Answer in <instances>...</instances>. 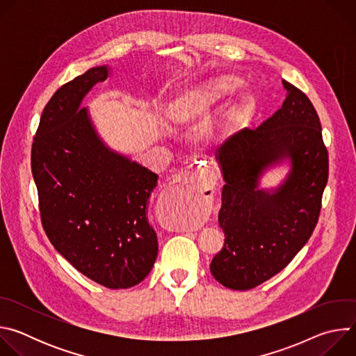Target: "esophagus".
<instances>
[{
  "instance_id": "esophagus-1",
  "label": "esophagus",
  "mask_w": 356,
  "mask_h": 356,
  "mask_svg": "<svg viewBox=\"0 0 356 356\" xmlns=\"http://www.w3.org/2000/svg\"><path fill=\"white\" fill-rule=\"evenodd\" d=\"M175 181L179 183H184V184H191L193 188L195 190H207L210 188V177L204 173V170L200 169V168H188L184 172H181Z\"/></svg>"
}]
</instances>
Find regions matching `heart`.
<instances>
[{
	"instance_id": "b5f03b06",
	"label": "heart",
	"mask_w": 356,
	"mask_h": 356,
	"mask_svg": "<svg viewBox=\"0 0 356 356\" xmlns=\"http://www.w3.org/2000/svg\"><path fill=\"white\" fill-rule=\"evenodd\" d=\"M238 87V80L232 77H218L194 91L198 107H210L217 99L231 94Z\"/></svg>"
}]
</instances>
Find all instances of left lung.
<instances>
[{"label": "left lung", "instance_id": "8db88e82", "mask_svg": "<svg viewBox=\"0 0 356 356\" xmlns=\"http://www.w3.org/2000/svg\"><path fill=\"white\" fill-rule=\"evenodd\" d=\"M282 107L255 129L231 136L216 152L225 184L220 227L224 246L210 270L232 290H249L284 269L310 239L328 180V150L309 97L283 80ZM287 159L288 179L275 191L259 188L269 165Z\"/></svg>", "mask_w": 356, "mask_h": 356}]
</instances>
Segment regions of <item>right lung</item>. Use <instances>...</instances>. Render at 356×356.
Instances as JSON below:
<instances>
[{"label": "right lung", "instance_id": "right-lung-1", "mask_svg": "<svg viewBox=\"0 0 356 356\" xmlns=\"http://www.w3.org/2000/svg\"><path fill=\"white\" fill-rule=\"evenodd\" d=\"M108 73L92 67L52 95L31 166L42 227L55 249L95 283L128 289L149 275L158 257V236L146 217L158 175L107 147L80 108Z\"/></svg>", "mask_w": 356, "mask_h": 356}]
</instances>
